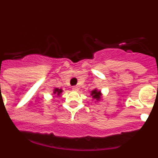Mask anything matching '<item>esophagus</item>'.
Listing matches in <instances>:
<instances>
[{
    "instance_id": "obj_1",
    "label": "esophagus",
    "mask_w": 158,
    "mask_h": 158,
    "mask_svg": "<svg viewBox=\"0 0 158 158\" xmlns=\"http://www.w3.org/2000/svg\"><path fill=\"white\" fill-rule=\"evenodd\" d=\"M73 91H75V92H77L78 90H79V88L77 87V86H73V87L72 88Z\"/></svg>"
}]
</instances>
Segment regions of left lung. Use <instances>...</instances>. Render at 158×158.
Here are the masks:
<instances>
[{
	"mask_svg": "<svg viewBox=\"0 0 158 158\" xmlns=\"http://www.w3.org/2000/svg\"><path fill=\"white\" fill-rule=\"evenodd\" d=\"M91 96H93V99H95L97 101H99L101 99V93H100V91H98L97 89H94L91 92Z\"/></svg>",
	"mask_w": 158,
	"mask_h": 158,
	"instance_id": "1",
	"label": "left lung"
}]
</instances>
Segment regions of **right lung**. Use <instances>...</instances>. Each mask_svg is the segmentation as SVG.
I'll return each mask as SVG.
<instances>
[{"label":"right lung","mask_w":158,"mask_h":158,"mask_svg":"<svg viewBox=\"0 0 158 158\" xmlns=\"http://www.w3.org/2000/svg\"><path fill=\"white\" fill-rule=\"evenodd\" d=\"M62 93V89H58V88H55V89H54V92H53V93L54 94H56L57 96H60V94Z\"/></svg>","instance_id":"add662e5"}]
</instances>
